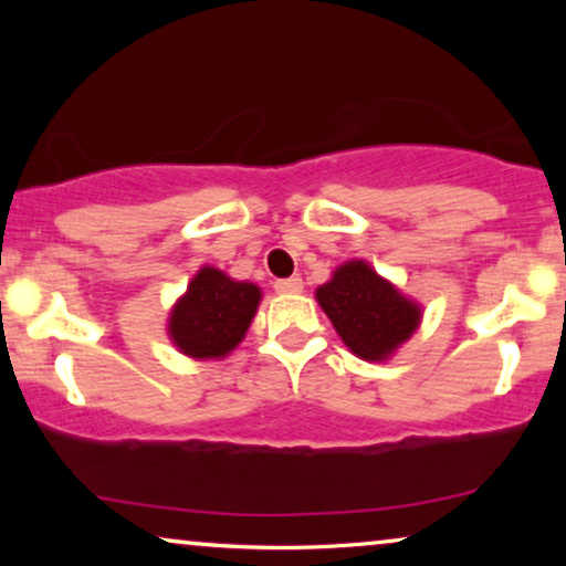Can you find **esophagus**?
I'll use <instances>...</instances> for the list:
<instances>
[{"instance_id":"obj_1","label":"esophagus","mask_w":566,"mask_h":566,"mask_svg":"<svg viewBox=\"0 0 566 566\" xmlns=\"http://www.w3.org/2000/svg\"><path fill=\"white\" fill-rule=\"evenodd\" d=\"M275 291L277 293H301L304 291V281H301L298 275L283 277V281H275Z\"/></svg>"}]
</instances>
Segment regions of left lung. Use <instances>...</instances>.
Masks as SVG:
<instances>
[{
  "mask_svg": "<svg viewBox=\"0 0 566 566\" xmlns=\"http://www.w3.org/2000/svg\"><path fill=\"white\" fill-rule=\"evenodd\" d=\"M316 301L347 350L368 363L389 360L422 322V304L401 293L366 260H347L316 289Z\"/></svg>",
  "mask_w": 566,
  "mask_h": 566,
  "instance_id": "left-lung-1",
  "label": "left lung"
}]
</instances>
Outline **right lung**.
I'll return each mask as SVG.
<instances>
[{"instance_id":"right-lung-1","label":"right lung","mask_w":566,"mask_h":566,"mask_svg":"<svg viewBox=\"0 0 566 566\" xmlns=\"http://www.w3.org/2000/svg\"><path fill=\"white\" fill-rule=\"evenodd\" d=\"M260 301V285L203 265L169 308L167 335L188 358L221 360L244 339Z\"/></svg>"}]
</instances>
